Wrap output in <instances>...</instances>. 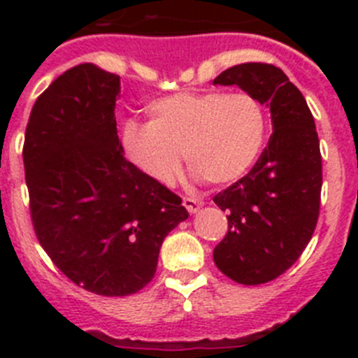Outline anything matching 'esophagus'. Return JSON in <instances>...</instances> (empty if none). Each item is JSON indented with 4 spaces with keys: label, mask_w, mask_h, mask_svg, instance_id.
Returning a JSON list of instances; mask_svg holds the SVG:
<instances>
[{
    "label": "esophagus",
    "mask_w": 358,
    "mask_h": 358,
    "mask_svg": "<svg viewBox=\"0 0 358 358\" xmlns=\"http://www.w3.org/2000/svg\"><path fill=\"white\" fill-rule=\"evenodd\" d=\"M182 204H185V208L189 211V213H195V211L201 210L204 202L197 197H185L182 199Z\"/></svg>",
    "instance_id": "obj_1"
}]
</instances>
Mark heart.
I'll list each match as a JSON object with an SVG mask.
<instances>
[{"mask_svg":"<svg viewBox=\"0 0 358 358\" xmlns=\"http://www.w3.org/2000/svg\"><path fill=\"white\" fill-rule=\"evenodd\" d=\"M148 123L129 120L122 129L129 157L147 176L172 181L186 164L211 185L238 181L260 156L267 120L249 93L204 91L157 98L147 107Z\"/></svg>","mask_w":358,"mask_h":358,"instance_id":"obj_1","label":"heart"}]
</instances>
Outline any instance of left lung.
<instances>
[{
	"instance_id": "left-lung-1",
	"label": "left lung",
	"mask_w": 358,
	"mask_h": 358,
	"mask_svg": "<svg viewBox=\"0 0 358 358\" xmlns=\"http://www.w3.org/2000/svg\"><path fill=\"white\" fill-rule=\"evenodd\" d=\"M213 84L238 85L271 109L273 134L262 156L213 197L227 213L215 265L236 283L262 285L296 264L317 226L322 163L315 122L301 91L273 64L233 66Z\"/></svg>"
}]
</instances>
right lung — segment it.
Listing matches in <instances>:
<instances>
[{"label":"right lung","mask_w":358,"mask_h":358,"mask_svg":"<svg viewBox=\"0 0 358 358\" xmlns=\"http://www.w3.org/2000/svg\"><path fill=\"white\" fill-rule=\"evenodd\" d=\"M120 77L78 64L39 94L23 161L37 240L62 274L98 296L140 292L164 236L188 218L181 197L123 157Z\"/></svg>","instance_id":"1"}]
</instances>
